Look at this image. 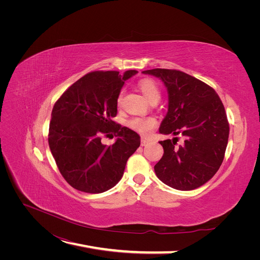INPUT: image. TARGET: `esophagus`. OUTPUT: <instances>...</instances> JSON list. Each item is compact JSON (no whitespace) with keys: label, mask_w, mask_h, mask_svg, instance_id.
Here are the masks:
<instances>
[{"label":"esophagus","mask_w":260,"mask_h":260,"mask_svg":"<svg viewBox=\"0 0 260 260\" xmlns=\"http://www.w3.org/2000/svg\"><path fill=\"white\" fill-rule=\"evenodd\" d=\"M149 143V140H147V139H145V138H142L141 139V145L142 146H145V145H147Z\"/></svg>","instance_id":"esophagus-1"}]
</instances>
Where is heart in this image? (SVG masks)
Wrapping results in <instances>:
<instances>
[{"mask_svg":"<svg viewBox=\"0 0 260 260\" xmlns=\"http://www.w3.org/2000/svg\"><path fill=\"white\" fill-rule=\"evenodd\" d=\"M139 89L143 93L144 97L149 101V102H158L160 99V88L156 82L152 79H143L139 82L138 84ZM122 101V93H119L118 98H117V103L120 104ZM127 125L136 131L139 134L146 136L149 133H151L155 126L157 125V121L154 118H140V117H136L131 119L127 122Z\"/></svg>","mask_w":260,"mask_h":260,"instance_id":"1","label":"heart"}]
</instances>
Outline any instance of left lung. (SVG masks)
Listing matches in <instances>:
<instances>
[{
  "label": "left lung",
  "mask_w": 260,
  "mask_h": 260,
  "mask_svg": "<svg viewBox=\"0 0 260 260\" xmlns=\"http://www.w3.org/2000/svg\"><path fill=\"white\" fill-rule=\"evenodd\" d=\"M159 78L169 94V109L159 132L184 137L160 141L162 158L155 166L158 178L179 190H192L219 170L229 139V122L224 106L216 91L204 82L183 72L155 68L142 72Z\"/></svg>",
  "instance_id": "left-lung-1"
}]
</instances>
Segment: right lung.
<instances>
[{
	"label": "right lung",
	"mask_w": 260,
	"mask_h": 260,
	"mask_svg": "<svg viewBox=\"0 0 260 260\" xmlns=\"http://www.w3.org/2000/svg\"><path fill=\"white\" fill-rule=\"evenodd\" d=\"M137 71L92 72L68 87L54 103L48 144L64 179L89 194L103 193L122 178L127 159L140 146V136L117 124V98ZM114 132L112 146L101 142Z\"/></svg>",
	"instance_id": "add662e5"
}]
</instances>
